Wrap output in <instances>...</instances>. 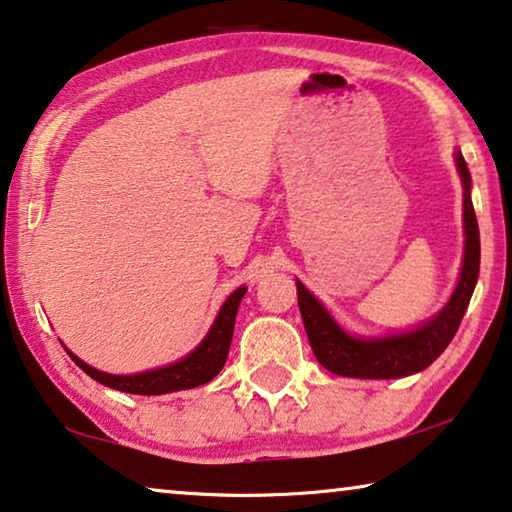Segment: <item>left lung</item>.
<instances>
[{
  "instance_id": "obj_1",
  "label": "left lung",
  "mask_w": 512,
  "mask_h": 512,
  "mask_svg": "<svg viewBox=\"0 0 512 512\" xmlns=\"http://www.w3.org/2000/svg\"><path fill=\"white\" fill-rule=\"evenodd\" d=\"M455 160L464 183L466 253L457 290L450 297L448 306L434 320H429L420 329L399 336L373 338V341L352 338L331 320V315L322 308L320 301L297 280L299 311L301 318H304L308 341H311L315 359L327 371L345 378H403L427 369L448 348L452 336L457 334L459 322H462L466 306H469L471 294L475 290V283H478L480 232L471 201L469 169H466L462 153H457Z\"/></svg>"
}]
</instances>
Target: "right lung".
Wrapping results in <instances>:
<instances>
[{
	"mask_svg": "<svg viewBox=\"0 0 512 512\" xmlns=\"http://www.w3.org/2000/svg\"><path fill=\"white\" fill-rule=\"evenodd\" d=\"M246 294V287H239L232 297L225 301V306L220 308L218 318H215L208 336L201 341V345L194 352H190L181 362L164 366V369L136 373V376H111V373H102L92 369L81 359L71 355V359L81 366V369L88 373L90 378H95L97 383L106 387H113V390L129 392V394H167V392H178V390H190V387H199L208 383L218 376L222 366H225L229 343H232L234 334V322H236V311H239V304Z\"/></svg>",
	"mask_w": 512,
	"mask_h": 512,
	"instance_id": "obj_1",
	"label": "right lung"
}]
</instances>
